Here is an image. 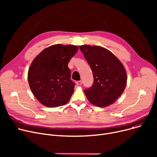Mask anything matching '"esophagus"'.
<instances>
[{
	"label": "esophagus",
	"mask_w": 157,
	"mask_h": 157,
	"mask_svg": "<svg viewBox=\"0 0 157 157\" xmlns=\"http://www.w3.org/2000/svg\"><path fill=\"white\" fill-rule=\"evenodd\" d=\"M76 84L78 85H81L82 84V81H76Z\"/></svg>",
	"instance_id": "esophagus-1"
}]
</instances>
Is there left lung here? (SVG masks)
<instances>
[{"label": "left lung", "instance_id": "left-lung-1", "mask_svg": "<svg viewBox=\"0 0 157 157\" xmlns=\"http://www.w3.org/2000/svg\"><path fill=\"white\" fill-rule=\"evenodd\" d=\"M79 49L94 75L93 85L84 91L88 101L98 107L113 104L127 85V74L123 64L111 52L101 46L82 45Z\"/></svg>", "mask_w": 157, "mask_h": 157}]
</instances>
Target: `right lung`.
I'll use <instances>...</instances> for the list:
<instances>
[{
	"mask_svg": "<svg viewBox=\"0 0 157 157\" xmlns=\"http://www.w3.org/2000/svg\"><path fill=\"white\" fill-rule=\"evenodd\" d=\"M78 50L74 45L55 44L44 49L32 62L28 72L29 86L44 105L56 108L69 101L75 83L71 79L68 63Z\"/></svg>",
	"mask_w": 157,
	"mask_h": 157,
	"instance_id": "add662e5",
	"label": "right lung"
}]
</instances>
